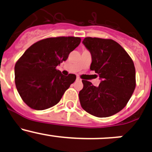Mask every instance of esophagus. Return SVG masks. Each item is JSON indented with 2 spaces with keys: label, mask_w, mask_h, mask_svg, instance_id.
<instances>
[{
  "label": "esophagus",
  "mask_w": 152,
  "mask_h": 152,
  "mask_svg": "<svg viewBox=\"0 0 152 152\" xmlns=\"http://www.w3.org/2000/svg\"><path fill=\"white\" fill-rule=\"evenodd\" d=\"M76 81H78V82H81V81H82V79H81L79 77H77L76 78Z\"/></svg>",
  "instance_id": "34e87169"
}]
</instances>
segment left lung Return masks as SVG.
<instances>
[{"label":"left lung","instance_id":"8db88e82","mask_svg":"<svg viewBox=\"0 0 152 152\" xmlns=\"http://www.w3.org/2000/svg\"><path fill=\"white\" fill-rule=\"evenodd\" d=\"M82 43L91 53L90 70L99 76V87L82 80L79 92L82 108L99 118L113 115L125 107L136 86L132 59L115 41L85 37Z\"/></svg>","mask_w":152,"mask_h":152}]
</instances>
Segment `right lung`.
Segmentation results:
<instances>
[{"instance_id":"obj_1","label":"right lung","mask_w":152,"mask_h":152,"mask_svg":"<svg viewBox=\"0 0 152 152\" xmlns=\"http://www.w3.org/2000/svg\"><path fill=\"white\" fill-rule=\"evenodd\" d=\"M80 42L81 38L75 37L46 38L33 44L18 59L15 66V85L29 107L43 110L59 103L76 76H64L56 67Z\"/></svg>"}]
</instances>
